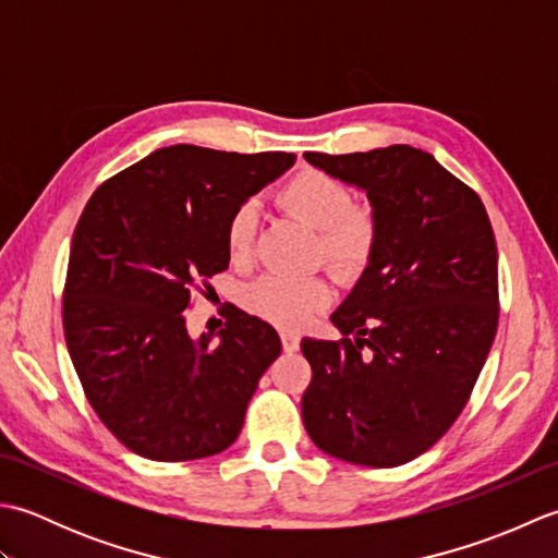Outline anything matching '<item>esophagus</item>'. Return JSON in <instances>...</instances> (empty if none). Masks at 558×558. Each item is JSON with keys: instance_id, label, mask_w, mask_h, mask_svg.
Segmentation results:
<instances>
[{"instance_id": "34e87169", "label": "esophagus", "mask_w": 558, "mask_h": 558, "mask_svg": "<svg viewBox=\"0 0 558 558\" xmlns=\"http://www.w3.org/2000/svg\"><path fill=\"white\" fill-rule=\"evenodd\" d=\"M280 340H282V350H286V352H298L300 350V336L292 333V330H282Z\"/></svg>"}]
</instances>
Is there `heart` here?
Returning <instances> with one entry per match:
<instances>
[{
  "label": "heart",
  "mask_w": 558,
  "mask_h": 558,
  "mask_svg": "<svg viewBox=\"0 0 558 558\" xmlns=\"http://www.w3.org/2000/svg\"><path fill=\"white\" fill-rule=\"evenodd\" d=\"M280 201L306 228L318 232V256L330 270L354 276L369 264L378 240V220L372 208L352 204L350 189L336 177L304 170L280 189ZM254 232L256 208L244 204L232 213L225 232L232 258L252 252ZM328 298L330 290L322 278H290L282 272H268L246 290V304L256 314L288 328L310 322Z\"/></svg>",
  "instance_id": "1"
}]
</instances>
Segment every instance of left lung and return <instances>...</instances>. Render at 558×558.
<instances>
[{
	"label": "left lung",
	"instance_id": "8db88e82",
	"mask_svg": "<svg viewBox=\"0 0 558 558\" xmlns=\"http://www.w3.org/2000/svg\"><path fill=\"white\" fill-rule=\"evenodd\" d=\"M304 160L364 189L378 220L369 264L330 316L342 340H302L304 429L328 456L396 468L450 429L487 362L499 326L492 222L480 196L420 148Z\"/></svg>",
	"mask_w": 558,
	"mask_h": 558
}]
</instances>
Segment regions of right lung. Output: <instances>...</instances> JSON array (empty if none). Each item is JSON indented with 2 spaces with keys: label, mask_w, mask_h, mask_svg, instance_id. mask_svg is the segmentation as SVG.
I'll use <instances>...</instances> for the list:
<instances>
[{
  "label": "right lung",
  "mask_w": 558,
  "mask_h": 558,
  "mask_svg": "<svg viewBox=\"0 0 558 558\" xmlns=\"http://www.w3.org/2000/svg\"><path fill=\"white\" fill-rule=\"evenodd\" d=\"M294 153L177 144L110 177L83 208L62 302L69 357L100 422L134 453L177 462L234 444L282 350L232 306L218 342L186 333L194 292L230 264L228 222L290 170Z\"/></svg>",
  "instance_id": "add662e5"
}]
</instances>
